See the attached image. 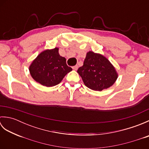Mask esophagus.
<instances>
[{
  "mask_svg": "<svg viewBox=\"0 0 149 149\" xmlns=\"http://www.w3.org/2000/svg\"><path fill=\"white\" fill-rule=\"evenodd\" d=\"M73 70H77L78 69V66L77 65H75V66H74L72 67Z\"/></svg>",
  "mask_w": 149,
  "mask_h": 149,
  "instance_id": "obj_1",
  "label": "esophagus"
}]
</instances>
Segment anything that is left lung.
Here are the masks:
<instances>
[{
	"label": "left lung",
	"mask_w": 149,
	"mask_h": 149,
	"mask_svg": "<svg viewBox=\"0 0 149 149\" xmlns=\"http://www.w3.org/2000/svg\"><path fill=\"white\" fill-rule=\"evenodd\" d=\"M77 73L86 86L94 91H102L114 84L118 74L115 66L105 56L93 51L86 53L83 65Z\"/></svg>",
	"instance_id": "1"
}]
</instances>
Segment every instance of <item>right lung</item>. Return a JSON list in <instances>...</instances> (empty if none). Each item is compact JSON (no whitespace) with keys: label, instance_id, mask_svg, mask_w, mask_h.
I'll list each match as a JSON object with an SVG mask.
<instances>
[{"label":"right lung","instance_id":"obj_1","mask_svg":"<svg viewBox=\"0 0 149 149\" xmlns=\"http://www.w3.org/2000/svg\"><path fill=\"white\" fill-rule=\"evenodd\" d=\"M31 77L37 83L47 87L59 84L65 75L72 70L66 59L59 54V48L46 49L40 53L29 66Z\"/></svg>","mask_w":149,"mask_h":149}]
</instances>
